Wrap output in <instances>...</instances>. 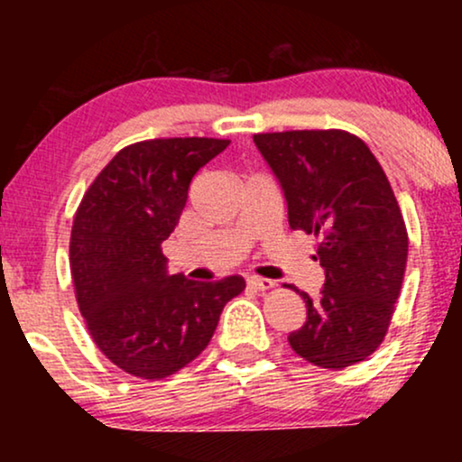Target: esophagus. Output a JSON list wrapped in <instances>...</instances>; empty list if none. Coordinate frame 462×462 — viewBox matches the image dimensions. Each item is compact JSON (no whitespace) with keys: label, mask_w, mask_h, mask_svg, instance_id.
Returning <instances> with one entry per match:
<instances>
[{"label":"esophagus","mask_w":462,"mask_h":462,"mask_svg":"<svg viewBox=\"0 0 462 462\" xmlns=\"http://www.w3.org/2000/svg\"><path fill=\"white\" fill-rule=\"evenodd\" d=\"M247 284L252 286V289H256V291H269V289H273V286H275L273 280L261 278V275H249Z\"/></svg>","instance_id":"esophagus-1"}]
</instances>
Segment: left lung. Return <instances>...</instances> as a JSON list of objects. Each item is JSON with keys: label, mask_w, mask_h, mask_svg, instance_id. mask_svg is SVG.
<instances>
[{"label": "left lung", "mask_w": 462, "mask_h": 462, "mask_svg": "<svg viewBox=\"0 0 462 462\" xmlns=\"http://www.w3.org/2000/svg\"><path fill=\"white\" fill-rule=\"evenodd\" d=\"M254 143L284 190L291 230L319 238L326 272L317 300L295 289L306 323L291 347L323 369L360 363L384 341L406 272L408 232L386 173L346 130L267 132Z\"/></svg>", "instance_id": "1"}]
</instances>
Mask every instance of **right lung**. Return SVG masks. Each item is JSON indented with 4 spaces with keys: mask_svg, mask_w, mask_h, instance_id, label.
Segmentation results:
<instances>
[{
    "mask_svg": "<svg viewBox=\"0 0 462 462\" xmlns=\"http://www.w3.org/2000/svg\"><path fill=\"white\" fill-rule=\"evenodd\" d=\"M227 145L206 136L132 143L79 201L69 243L78 309L99 352L125 374L161 380L187 367L245 289L241 275L217 282L169 275L162 254L190 180Z\"/></svg>",
    "mask_w": 462,
    "mask_h": 462,
    "instance_id": "right-lung-1",
    "label": "right lung"
}]
</instances>
